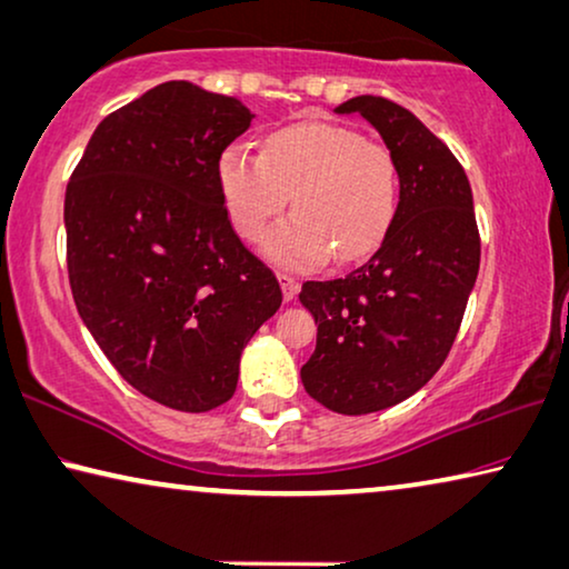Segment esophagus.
Here are the masks:
<instances>
[{
    "label": "esophagus",
    "instance_id": "obj_1",
    "mask_svg": "<svg viewBox=\"0 0 569 569\" xmlns=\"http://www.w3.org/2000/svg\"><path fill=\"white\" fill-rule=\"evenodd\" d=\"M278 283H281V288H283V299L286 301H293L296 296H299V281H296V278L281 273V276H278Z\"/></svg>",
    "mask_w": 569,
    "mask_h": 569
}]
</instances>
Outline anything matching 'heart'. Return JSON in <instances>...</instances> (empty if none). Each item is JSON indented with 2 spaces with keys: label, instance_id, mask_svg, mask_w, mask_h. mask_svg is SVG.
<instances>
[{
  "label": "heart",
  "instance_id": "heart-1",
  "mask_svg": "<svg viewBox=\"0 0 569 569\" xmlns=\"http://www.w3.org/2000/svg\"><path fill=\"white\" fill-rule=\"evenodd\" d=\"M222 200L240 238L258 240L288 197L296 214L263 240L270 263L288 270L365 258L398 212V167L390 151L333 123H296L270 133L263 154L242 143L222 151Z\"/></svg>",
  "mask_w": 569,
  "mask_h": 569
}]
</instances>
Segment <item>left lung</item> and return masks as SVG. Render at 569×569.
<instances>
[{"label":"left lung","mask_w":569,"mask_h":569,"mask_svg":"<svg viewBox=\"0 0 569 569\" xmlns=\"http://www.w3.org/2000/svg\"><path fill=\"white\" fill-rule=\"evenodd\" d=\"M333 113L375 126L398 167L400 200L380 248L333 281H306L317 349L301 367L313 400L367 415L408 400L453 347L481 263L473 194L463 167L398 103L357 96Z\"/></svg>","instance_id":"8db88e82"}]
</instances>
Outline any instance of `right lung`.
<instances>
[{
	"mask_svg": "<svg viewBox=\"0 0 569 569\" xmlns=\"http://www.w3.org/2000/svg\"><path fill=\"white\" fill-rule=\"evenodd\" d=\"M252 119L238 98L169 80L98 123L66 192L80 319L123 380L171 410L228 402L242 349L283 301L218 179Z\"/></svg>",
	"mask_w": 569,
	"mask_h": 569,
	"instance_id": "add662e5",
	"label": "right lung"
}]
</instances>
